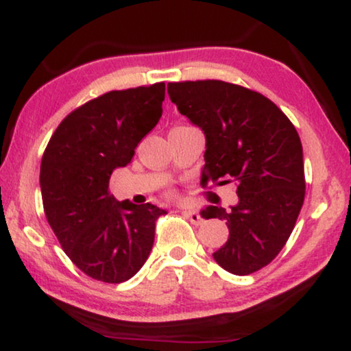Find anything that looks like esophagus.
<instances>
[{
	"instance_id": "34e87169",
	"label": "esophagus",
	"mask_w": 351,
	"mask_h": 351,
	"mask_svg": "<svg viewBox=\"0 0 351 351\" xmlns=\"http://www.w3.org/2000/svg\"><path fill=\"white\" fill-rule=\"evenodd\" d=\"M180 210L186 215V217L190 219L191 223H195V225H201V223H203V219H201V215H199L198 213H196V210L190 209V208H182Z\"/></svg>"
}]
</instances>
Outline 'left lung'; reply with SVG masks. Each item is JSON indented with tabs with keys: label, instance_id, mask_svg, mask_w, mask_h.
I'll list each match as a JSON object with an SVG mask.
<instances>
[{
	"label": "left lung",
	"instance_id": "left-lung-1",
	"mask_svg": "<svg viewBox=\"0 0 351 351\" xmlns=\"http://www.w3.org/2000/svg\"><path fill=\"white\" fill-rule=\"evenodd\" d=\"M177 110L206 137L201 182L230 177L238 203L208 206L204 219L227 222L228 239L213 254L233 275H251L275 258L305 198L304 152L294 124L265 95L219 80L167 84ZM230 182V180H223Z\"/></svg>",
	"mask_w": 351,
	"mask_h": 351
}]
</instances>
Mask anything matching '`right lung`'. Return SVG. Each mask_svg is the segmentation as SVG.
I'll list each match as a JSON object with an SVG mask.
<instances>
[{"instance_id": "1", "label": "right lung", "mask_w": 351, "mask_h": 351, "mask_svg": "<svg viewBox=\"0 0 351 351\" xmlns=\"http://www.w3.org/2000/svg\"><path fill=\"white\" fill-rule=\"evenodd\" d=\"M165 93L166 84L156 83L89 100L59 124L43 155L47 222L70 261L94 280H131L150 256L155 222L166 210L117 201L108 184L160 121Z\"/></svg>"}]
</instances>
